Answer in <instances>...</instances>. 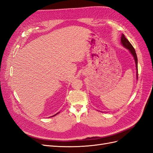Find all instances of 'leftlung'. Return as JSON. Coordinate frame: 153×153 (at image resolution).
I'll return each mask as SVG.
<instances>
[{
  "label": "left lung",
  "mask_w": 153,
  "mask_h": 153,
  "mask_svg": "<svg viewBox=\"0 0 153 153\" xmlns=\"http://www.w3.org/2000/svg\"><path fill=\"white\" fill-rule=\"evenodd\" d=\"M120 42H120L121 44L123 45L125 48H126L128 50H129L130 53L131 54L132 56H133L135 65H136V71H137L136 76H137V79H138V59H137V56L136 54V52H135V50L133 48V45L131 44V43L128 40V39L125 37L124 34H122Z\"/></svg>",
  "instance_id": "left-lung-1"
}]
</instances>
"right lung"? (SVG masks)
Returning <instances> with one entry per match:
<instances>
[{
	"label": "right lung",
	"mask_w": 153,
	"mask_h": 153,
	"mask_svg": "<svg viewBox=\"0 0 153 153\" xmlns=\"http://www.w3.org/2000/svg\"><path fill=\"white\" fill-rule=\"evenodd\" d=\"M59 112H58V113H59ZM58 113H56V114H55V115H52V116H51V117H54V116H55V115H57L58 114Z\"/></svg>",
	"instance_id": "add662e5"
}]
</instances>
